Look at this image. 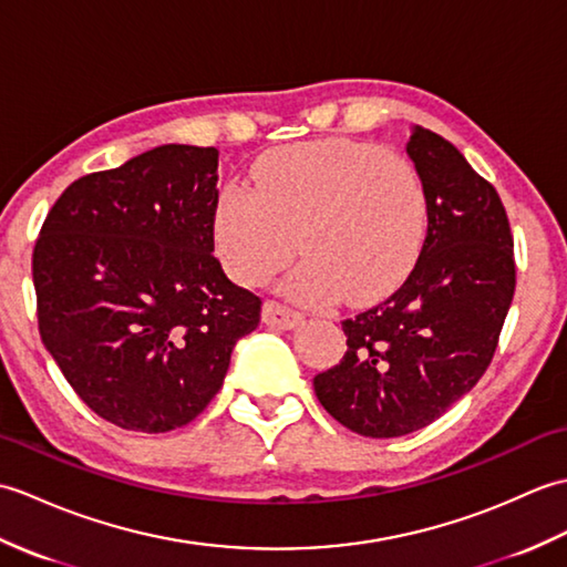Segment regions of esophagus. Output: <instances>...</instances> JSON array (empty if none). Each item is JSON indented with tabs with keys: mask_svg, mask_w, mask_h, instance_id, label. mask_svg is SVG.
<instances>
[{
	"mask_svg": "<svg viewBox=\"0 0 567 567\" xmlns=\"http://www.w3.org/2000/svg\"><path fill=\"white\" fill-rule=\"evenodd\" d=\"M261 320L271 324V327L291 330V327H296L300 320H303V316H300L298 310L279 303V300H267V303H264V308H261Z\"/></svg>",
	"mask_w": 567,
	"mask_h": 567,
	"instance_id": "esophagus-1",
	"label": "esophagus"
}]
</instances>
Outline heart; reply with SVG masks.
<instances>
[{
    "label": "heart",
    "mask_w": 567,
    "mask_h": 567,
    "mask_svg": "<svg viewBox=\"0 0 567 567\" xmlns=\"http://www.w3.org/2000/svg\"><path fill=\"white\" fill-rule=\"evenodd\" d=\"M251 188L225 186L213 213L216 249L237 284L264 286L306 261L286 291L322 303L367 306L405 279L424 245L430 194L410 159L349 137L293 143L264 153Z\"/></svg>",
    "instance_id": "heart-1"
}]
</instances>
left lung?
I'll return each mask as SVG.
<instances>
[{"label": "left lung", "instance_id": "left-lung-1", "mask_svg": "<svg viewBox=\"0 0 567 567\" xmlns=\"http://www.w3.org/2000/svg\"><path fill=\"white\" fill-rule=\"evenodd\" d=\"M408 155L430 194L420 259L393 296L342 322V361L312 379L320 405L371 439L422 430L483 379L517 286L495 186L422 125Z\"/></svg>", "mask_w": 567, "mask_h": 567}]
</instances>
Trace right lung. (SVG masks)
<instances>
[{
    "label": "right lung",
    "mask_w": 567,
    "mask_h": 567,
    "mask_svg": "<svg viewBox=\"0 0 567 567\" xmlns=\"http://www.w3.org/2000/svg\"><path fill=\"white\" fill-rule=\"evenodd\" d=\"M218 150L162 145L72 182L33 247L38 332L99 417L159 434L216 398L261 298L213 255Z\"/></svg>",
    "instance_id": "right-lung-1"
}]
</instances>
